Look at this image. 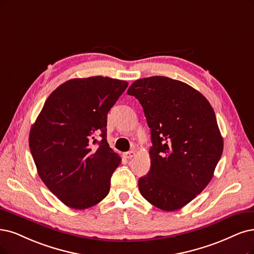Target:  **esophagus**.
<instances>
[{"mask_svg":"<svg viewBox=\"0 0 254 254\" xmlns=\"http://www.w3.org/2000/svg\"><path fill=\"white\" fill-rule=\"evenodd\" d=\"M135 155H136V153L134 151H129V152H127L124 154L125 158H127V159H132Z\"/></svg>","mask_w":254,"mask_h":254,"instance_id":"esophagus-1","label":"esophagus"}]
</instances>
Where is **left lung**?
Wrapping results in <instances>:
<instances>
[{"instance_id":"1","label":"left lung","mask_w":254,"mask_h":254,"mask_svg":"<svg viewBox=\"0 0 254 254\" xmlns=\"http://www.w3.org/2000/svg\"><path fill=\"white\" fill-rule=\"evenodd\" d=\"M142 106L151 128V170L140 193L164 211L193 200L213 177L223 138L209 101L189 84L165 76L134 81L127 90Z\"/></svg>"}]
</instances>
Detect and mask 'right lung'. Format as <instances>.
Here are the masks:
<instances>
[{"instance_id":"obj_1","label":"right lung","mask_w":254,"mask_h":254,"mask_svg":"<svg viewBox=\"0 0 254 254\" xmlns=\"http://www.w3.org/2000/svg\"><path fill=\"white\" fill-rule=\"evenodd\" d=\"M127 88L103 76L64 82L47 98L29 134L37 173L64 205L86 209L110 191L121 158L107 141V115Z\"/></svg>"}]
</instances>
